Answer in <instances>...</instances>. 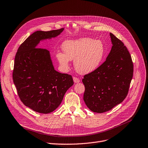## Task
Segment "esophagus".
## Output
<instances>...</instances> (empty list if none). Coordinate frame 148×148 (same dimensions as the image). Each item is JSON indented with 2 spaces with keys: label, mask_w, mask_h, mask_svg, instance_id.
<instances>
[{
  "label": "esophagus",
  "mask_w": 148,
  "mask_h": 148,
  "mask_svg": "<svg viewBox=\"0 0 148 148\" xmlns=\"http://www.w3.org/2000/svg\"><path fill=\"white\" fill-rule=\"evenodd\" d=\"M73 79L74 82H75V83H78V82H80V79L78 78H77V77L75 76V77H73Z\"/></svg>",
  "instance_id": "1"
}]
</instances>
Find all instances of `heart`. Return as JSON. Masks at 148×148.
<instances>
[{
    "instance_id": "1",
    "label": "heart",
    "mask_w": 148,
    "mask_h": 148,
    "mask_svg": "<svg viewBox=\"0 0 148 148\" xmlns=\"http://www.w3.org/2000/svg\"><path fill=\"white\" fill-rule=\"evenodd\" d=\"M62 49L64 54L58 52L56 55L61 66L67 69L70 60H74L75 69L81 74L95 70L101 64L107 52L102 40L88 37L66 41Z\"/></svg>"
}]
</instances>
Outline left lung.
Here are the masks:
<instances>
[{"label":"left lung","mask_w":148,"mask_h":148,"mask_svg":"<svg viewBox=\"0 0 148 148\" xmlns=\"http://www.w3.org/2000/svg\"><path fill=\"white\" fill-rule=\"evenodd\" d=\"M112 44L105 62L84 75V101L93 112L102 113L121 103L128 93L133 76V62L123 42L112 33Z\"/></svg>","instance_id":"left-lung-1"}]
</instances>
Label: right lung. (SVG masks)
<instances>
[{
    "label": "right lung",
    "instance_id": "add662e5",
    "mask_svg": "<svg viewBox=\"0 0 148 148\" xmlns=\"http://www.w3.org/2000/svg\"><path fill=\"white\" fill-rule=\"evenodd\" d=\"M63 30L36 31L21 44L15 57L12 79L18 97L26 107L40 113L57 109L73 85L71 75L54 69L49 51L37 47L41 40L57 37Z\"/></svg>",
    "mask_w": 148,
    "mask_h": 148
}]
</instances>
